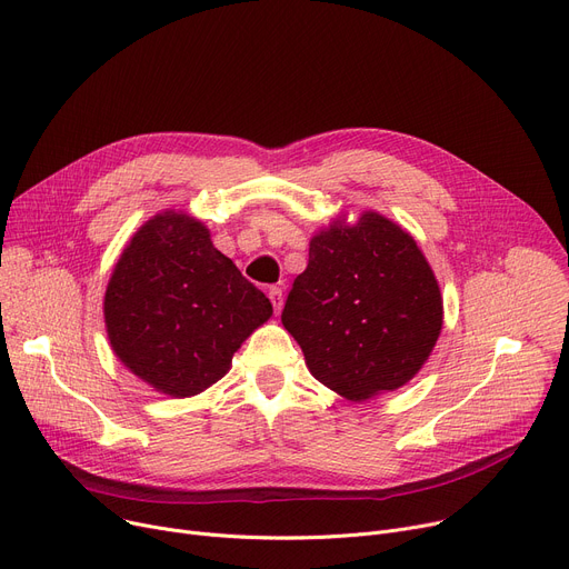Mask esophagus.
Listing matches in <instances>:
<instances>
[{
	"instance_id": "esophagus-1",
	"label": "esophagus",
	"mask_w": 569,
	"mask_h": 569,
	"mask_svg": "<svg viewBox=\"0 0 569 569\" xmlns=\"http://www.w3.org/2000/svg\"><path fill=\"white\" fill-rule=\"evenodd\" d=\"M269 298H271V302H273L276 315H280L282 305H284V293H282V289H280V287H271V289H269Z\"/></svg>"
}]
</instances>
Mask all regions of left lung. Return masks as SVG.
Instances as JSON below:
<instances>
[{"instance_id": "left-lung-1", "label": "left lung", "mask_w": 569, "mask_h": 569, "mask_svg": "<svg viewBox=\"0 0 569 569\" xmlns=\"http://www.w3.org/2000/svg\"><path fill=\"white\" fill-rule=\"evenodd\" d=\"M442 296L417 241L389 218L365 211L310 241V261L287 296L282 326L312 376L365 401L403 387L442 330Z\"/></svg>"}]
</instances>
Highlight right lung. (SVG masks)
I'll list each match as a JSON object with an SVG mask.
<instances>
[{
    "instance_id": "obj_1",
    "label": "right lung",
    "mask_w": 569,
    "mask_h": 569,
    "mask_svg": "<svg viewBox=\"0 0 569 569\" xmlns=\"http://www.w3.org/2000/svg\"><path fill=\"white\" fill-rule=\"evenodd\" d=\"M273 308L196 218L163 211L122 250L104 293L118 360L168 397L221 380L237 348Z\"/></svg>"
}]
</instances>
